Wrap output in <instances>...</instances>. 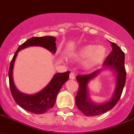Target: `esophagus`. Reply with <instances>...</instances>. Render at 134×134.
<instances>
[{"label": "esophagus", "instance_id": "1", "mask_svg": "<svg viewBox=\"0 0 134 134\" xmlns=\"http://www.w3.org/2000/svg\"><path fill=\"white\" fill-rule=\"evenodd\" d=\"M69 77L70 79H75V75L74 72H70L69 75Z\"/></svg>", "mask_w": 134, "mask_h": 134}]
</instances>
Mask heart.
Here are the masks:
<instances>
[{"label":"heart","mask_w":134,"mask_h":134,"mask_svg":"<svg viewBox=\"0 0 134 134\" xmlns=\"http://www.w3.org/2000/svg\"><path fill=\"white\" fill-rule=\"evenodd\" d=\"M107 56V50L103 46L87 44L81 47L74 55V58L79 62H83V66L87 70H91L100 64Z\"/></svg>","instance_id":"obj_1"}]
</instances>
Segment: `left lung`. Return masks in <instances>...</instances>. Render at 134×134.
Listing matches in <instances>:
<instances>
[{
  "mask_svg": "<svg viewBox=\"0 0 134 134\" xmlns=\"http://www.w3.org/2000/svg\"><path fill=\"white\" fill-rule=\"evenodd\" d=\"M111 43L112 51L103 63V66H109L116 72V89L111 100L102 104H95L90 100L88 97V82L99 73L100 70H97L88 75H79L77 76L79 88L75 98L76 105L78 109H80L86 116H95L107 112L116 105L122 94L126 81L125 53L118 45L114 42Z\"/></svg>",
  "mask_w": 134,
  "mask_h": 134,
  "instance_id": "left-lung-1",
  "label": "left lung"
}]
</instances>
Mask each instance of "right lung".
<instances>
[{
    "label": "right lung",
    "instance_id": "add662e5",
    "mask_svg": "<svg viewBox=\"0 0 134 134\" xmlns=\"http://www.w3.org/2000/svg\"><path fill=\"white\" fill-rule=\"evenodd\" d=\"M56 38L52 36L44 37H34L27 40L22 44L15 51L14 57L10 63L9 68V81L11 93L14 100L21 108L26 111L41 114L48 111L55 105L57 95L62 87L63 84L68 80L70 72L67 71L63 73H57L54 75L52 80L47 86L38 93L29 95L20 92L14 83L12 71L14 62L18 53L23 48L31 46H40L48 49L52 53L56 52Z\"/></svg>",
    "mask_w": 134,
    "mask_h": 134
}]
</instances>
